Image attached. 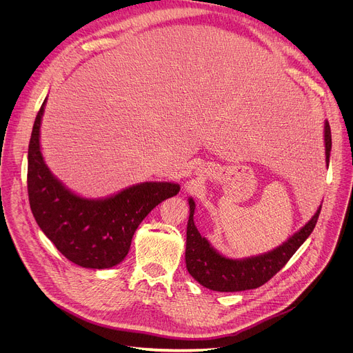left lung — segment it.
Segmentation results:
<instances>
[{"mask_svg": "<svg viewBox=\"0 0 353 353\" xmlns=\"http://www.w3.org/2000/svg\"><path fill=\"white\" fill-rule=\"evenodd\" d=\"M325 137V163H330L331 152V128L328 121L324 127ZM190 218L187 223V243H185V265L190 275L203 286L216 292H240L256 289L268 282L276 272H279L296 250L305 243L316 228L321 207L314 216L296 232L288 241L276 247L270 253L250 257L244 260H232L221 256L211 247L208 240L199 234L194 225L195 204L192 198L188 199Z\"/></svg>", "mask_w": 353, "mask_h": 353, "instance_id": "obj_1", "label": "left lung"}]
</instances>
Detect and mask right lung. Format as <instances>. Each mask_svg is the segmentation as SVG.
<instances>
[{
  "label": "right lung",
  "mask_w": 353,
  "mask_h": 353,
  "mask_svg": "<svg viewBox=\"0 0 353 353\" xmlns=\"http://www.w3.org/2000/svg\"><path fill=\"white\" fill-rule=\"evenodd\" d=\"M43 102L28 149V194L32 214L60 253L83 268L105 270L120 264L132 236L162 201L176 195L174 183L146 181L105 199H86L65 188L46 166L40 152Z\"/></svg>",
  "instance_id": "add662e5"
}]
</instances>
